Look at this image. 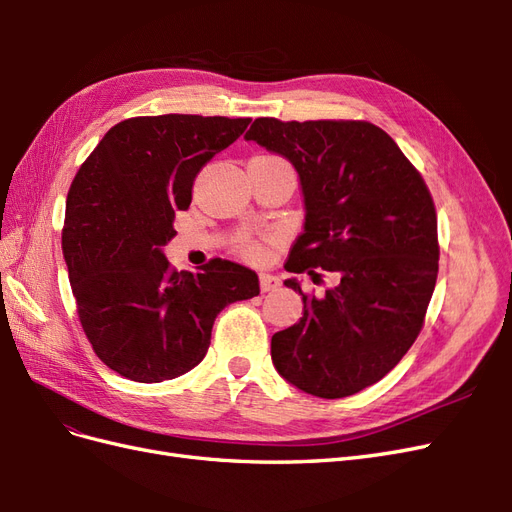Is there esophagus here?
Returning a JSON list of instances; mask_svg holds the SVG:
<instances>
[{
    "instance_id": "esophagus-1",
    "label": "esophagus",
    "mask_w": 512,
    "mask_h": 512,
    "mask_svg": "<svg viewBox=\"0 0 512 512\" xmlns=\"http://www.w3.org/2000/svg\"><path fill=\"white\" fill-rule=\"evenodd\" d=\"M280 277L273 275V273H260V290L262 292H269V290H277L280 288Z\"/></svg>"
}]
</instances>
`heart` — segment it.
<instances>
[{
  "label": "heart",
  "mask_w": 512,
  "mask_h": 512,
  "mask_svg": "<svg viewBox=\"0 0 512 512\" xmlns=\"http://www.w3.org/2000/svg\"><path fill=\"white\" fill-rule=\"evenodd\" d=\"M241 250L247 254V256H252V258H258L260 254H262V247L258 245V243H252V241H247V243H243V247Z\"/></svg>",
  "instance_id": "heart-1"
}]
</instances>
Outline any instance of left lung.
Wrapping results in <instances>:
<instances>
[{
    "label": "left lung",
    "mask_w": 512,
    "mask_h": 512,
    "mask_svg": "<svg viewBox=\"0 0 512 512\" xmlns=\"http://www.w3.org/2000/svg\"><path fill=\"white\" fill-rule=\"evenodd\" d=\"M299 175L301 237L286 271L337 284L303 297V318L271 337L284 380L322 399L359 393L404 359L421 333L438 277V218L423 177L393 138L367 121L258 117L245 132Z\"/></svg>",
    "instance_id": "left-lung-1"
}]
</instances>
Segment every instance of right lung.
<instances>
[{
	"mask_svg": "<svg viewBox=\"0 0 512 512\" xmlns=\"http://www.w3.org/2000/svg\"><path fill=\"white\" fill-rule=\"evenodd\" d=\"M250 119L158 115L117 123L76 173L61 250L87 339L104 365L134 382L194 369L222 309L258 297V275L215 258L173 271L164 245L196 175Z\"/></svg>",
	"mask_w": 512,
	"mask_h": 512,
	"instance_id": "obj_1",
	"label": "right lung"
}]
</instances>
